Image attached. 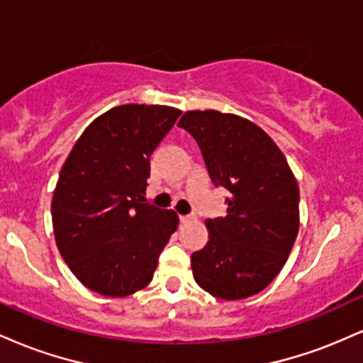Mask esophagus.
Returning a JSON list of instances; mask_svg holds the SVG:
<instances>
[{"mask_svg":"<svg viewBox=\"0 0 363 363\" xmlns=\"http://www.w3.org/2000/svg\"><path fill=\"white\" fill-rule=\"evenodd\" d=\"M193 220H196V215H194V213L181 216V222H193Z\"/></svg>","mask_w":363,"mask_h":363,"instance_id":"obj_1","label":"esophagus"}]
</instances>
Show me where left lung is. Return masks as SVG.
Segmentation results:
<instances>
[{
  "label": "left lung",
  "instance_id": "obj_1",
  "mask_svg": "<svg viewBox=\"0 0 363 363\" xmlns=\"http://www.w3.org/2000/svg\"><path fill=\"white\" fill-rule=\"evenodd\" d=\"M196 140L211 182L230 193L227 215L193 252L194 280L216 298L259 294L285 266L298 232V186L280 148L259 126L235 114L187 111L177 124Z\"/></svg>",
  "mask_w": 363,
  "mask_h": 363
}]
</instances>
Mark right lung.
I'll list each match as a JSON object with an SVG mask.
<instances>
[{
    "label": "right lung",
    "instance_id": "1",
    "mask_svg": "<svg viewBox=\"0 0 363 363\" xmlns=\"http://www.w3.org/2000/svg\"><path fill=\"white\" fill-rule=\"evenodd\" d=\"M179 116L167 106H118L82 133L66 158L51 205L54 237L86 289L128 297L152 281L179 218L143 203V194L150 157Z\"/></svg>",
    "mask_w": 363,
    "mask_h": 363
}]
</instances>
